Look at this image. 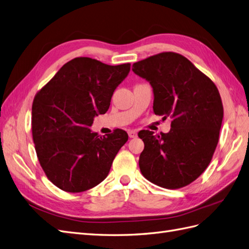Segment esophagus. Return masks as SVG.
Segmentation results:
<instances>
[{
	"instance_id": "obj_1",
	"label": "esophagus",
	"mask_w": 249,
	"mask_h": 249,
	"mask_svg": "<svg viewBox=\"0 0 249 249\" xmlns=\"http://www.w3.org/2000/svg\"><path fill=\"white\" fill-rule=\"evenodd\" d=\"M127 134H129V137L130 138H136L137 137V132L136 131L131 130V131L127 132Z\"/></svg>"
}]
</instances>
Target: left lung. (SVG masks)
<instances>
[{
  "instance_id": "left-lung-1",
  "label": "left lung",
  "mask_w": 249,
  "mask_h": 249,
  "mask_svg": "<svg viewBox=\"0 0 249 249\" xmlns=\"http://www.w3.org/2000/svg\"><path fill=\"white\" fill-rule=\"evenodd\" d=\"M133 71L154 90V112L171 118L168 133L144 130L139 167L146 179L179 189L206 170L219 140L223 106L219 91L183 55L163 52L133 64Z\"/></svg>"
}]
</instances>
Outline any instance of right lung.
Masks as SVG:
<instances>
[{"label":"right lung","mask_w":249,"mask_h":249,"mask_svg":"<svg viewBox=\"0 0 249 249\" xmlns=\"http://www.w3.org/2000/svg\"><path fill=\"white\" fill-rule=\"evenodd\" d=\"M130 69V63L108 65L78 57L36 93L32 105L35 150L47 178L59 189L83 192L107 178L129 136L120 129L100 136L89 126L94 116L108 111L113 92Z\"/></svg>","instance_id":"obj_1"}]
</instances>
